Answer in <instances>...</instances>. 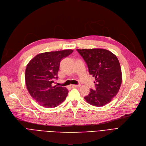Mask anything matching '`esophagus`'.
Wrapping results in <instances>:
<instances>
[{
  "label": "esophagus",
  "instance_id": "esophagus-1",
  "mask_svg": "<svg viewBox=\"0 0 146 146\" xmlns=\"http://www.w3.org/2000/svg\"><path fill=\"white\" fill-rule=\"evenodd\" d=\"M71 87L72 88H79L81 87V85L78 84V85H71Z\"/></svg>",
  "mask_w": 146,
  "mask_h": 146
}]
</instances>
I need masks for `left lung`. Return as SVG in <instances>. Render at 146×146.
I'll list each match as a JSON object with an SVG mask.
<instances>
[{
  "instance_id": "obj_1",
  "label": "left lung",
  "mask_w": 146,
  "mask_h": 146,
  "mask_svg": "<svg viewBox=\"0 0 146 146\" xmlns=\"http://www.w3.org/2000/svg\"><path fill=\"white\" fill-rule=\"evenodd\" d=\"M86 62L90 75L95 77L96 90L90 89L84 98L90 104L106 105L117 94L122 82L121 66L117 56L104 49H76Z\"/></svg>"
}]
</instances>
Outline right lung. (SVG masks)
<instances>
[{
	"instance_id": "1",
	"label": "right lung",
	"mask_w": 146,
	"mask_h": 146,
	"mask_svg": "<svg viewBox=\"0 0 146 146\" xmlns=\"http://www.w3.org/2000/svg\"><path fill=\"white\" fill-rule=\"evenodd\" d=\"M73 50L52 51L36 55L28 64L25 82L31 97L45 108H54L61 104L68 96L65 87L54 85L57 79L60 62Z\"/></svg>"
}]
</instances>
